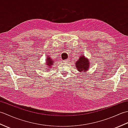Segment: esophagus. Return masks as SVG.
Returning a JSON list of instances; mask_svg holds the SVG:
<instances>
[{
    "instance_id": "obj_1",
    "label": "esophagus",
    "mask_w": 128,
    "mask_h": 128,
    "mask_svg": "<svg viewBox=\"0 0 128 128\" xmlns=\"http://www.w3.org/2000/svg\"><path fill=\"white\" fill-rule=\"evenodd\" d=\"M69 61V59H65V60H63V62H68Z\"/></svg>"
}]
</instances>
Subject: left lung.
I'll return each mask as SVG.
<instances>
[{
	"label": "left lung",
	"mask_w": 128,
	"mask_h": 128,
	"mask_svg": "<svg viewBox=\"0 0 128 128\" xmlns=\"http://www.w3.org/2000/svg\"><path fill=\"white\" fill-rule=\"evenodd\" d=\"M89 62L82 56L80 57V59L75 63L77 69L80 72L82 71L85 72L88 70L89 68Z\"/></svg>",
	"instance_id": "left-lung-1"
}]
</instances>
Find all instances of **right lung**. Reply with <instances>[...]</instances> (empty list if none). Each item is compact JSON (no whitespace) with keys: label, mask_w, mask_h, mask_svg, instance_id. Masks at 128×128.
Instances as JSON below:
<instances>
[{"label":"right lung","mask_w":128,"mask_h":128,"mask_svg":"<svg viewBox=\"0 0 128 128\" xmlns=\"http://www.w3.org/2000/svg\"><path fill=\"white\" fill-rule=\"evenodd\" d=\"M47 58V59H46V60H47V66H50V67L51 66H52L53 63H54V61L52 60V59L50 58V57H49V56H48ZM50 67H49V68H50Z\"/></svg>","instance_id":"right-lung-1"}]
</instances>
